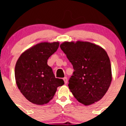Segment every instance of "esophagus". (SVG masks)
Returning <instances> with one entry per match:
<instances>
[{"instance_id": "obj_1", "label": "esophagus", "mask_w": 126, "mask_h": 126, "mask_svg": "<svg viewBox=\"0 0 126 126\" xmlns=\"http://www.w3.org/2000/svg\"><path fill=\"white\" fill-rule=\"evenodd\" d=\"M63 79V80H64V83H65V84H66L67 83V82H68V79H67V77H64V78Z\"/></svg>"}]
</instances>
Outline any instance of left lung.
<instances>
[{
    "label": "left lung",
    "mask_w": 126,
    "mask_h": 126,
    "mask_svg": "<svg viewBox=\"0 0 126 126\" xmlns=\"http://www.w3.org/2000/svg\"><path fill=\"white\" fill-rule=\"evenodd\" d=\"M60 48L72 64L69 90L81 104L89 105L104 97L112 79L110 58L97 44L87 41H64Z\"/></svg>",
    "instance_id": "8db88e82"
}]
</instances>
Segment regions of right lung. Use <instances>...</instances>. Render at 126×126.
Here are the masks:
<instances>
[{"instance_id": "right-lung-1", "label": "right lung", "mask_w": 126, "mask_h": 126, "mask_svg": "<svg viewBox=\"0 0 126 126\" xmlns=\"http://www.w3.org/2000/svg\"><path fill=\"white\" fill-rule=\"evenodd\" d=\"M59 42H43L24 51L17 60L15 69L19 90L30 102L47 104L54 97L57 87L64 81L55 78L47 60L57 51Z\"/></svg>"}]
</instances>
